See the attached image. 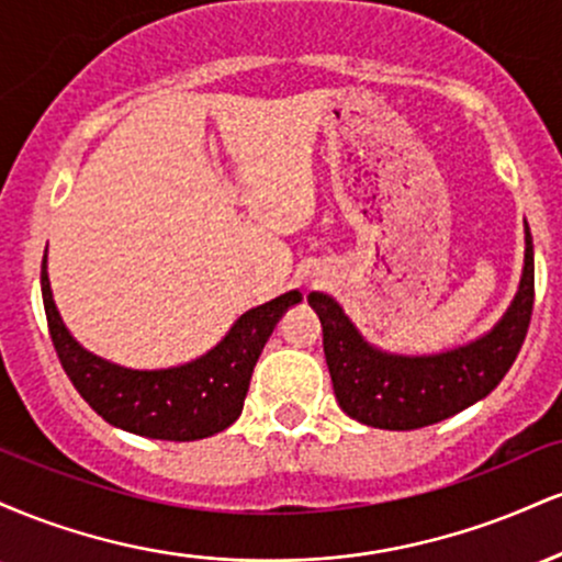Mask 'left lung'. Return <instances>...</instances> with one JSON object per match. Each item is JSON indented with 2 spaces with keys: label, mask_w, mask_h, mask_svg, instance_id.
Here are the masks:
<instances>
[{
  "label": "left lung",
  "mask_w": 562,
  "mask_h": 562,
  "mask_svg": "<svg viewBox=\"0 0 562 562\" xmlns=\"http://www.w3.org/2000/svg\"><path fill=\"white\" fill-rule=\"evenodd\" d=\"M325 333L335 398L353 420L385 430H415L447 420L492 393L524 346L533 312V243L526 224V267L513 306L475 344L436 357H396L367 346L344 308L308 293Z\"/></svg>",
  "instance_id": "1"
}]
</instances>
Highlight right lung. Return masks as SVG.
Masks as SVG:
<instances>
[{
	"mask_svg": "<svg viewBox=\"0 0 562 562\" xmlns=\"http://www.w3.org/2000/svg\"><path fill=\"white\" fill-rule=\"evenodd\" d=\"M42 299L57 359L74 389L102 420L160 441H198L229 428L240 417L263 344L285 308L301 301V293L290 290L245 312L227 338L195 362L150 372L105 362L70 338L49 290L47 254L42 259Z\"/></svg>",
	"mask_w": 562,
	"mask_h": 562,
	"instance_id": "add662e5",
	"label": "right lung"
}]
</instances>
